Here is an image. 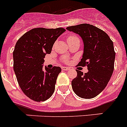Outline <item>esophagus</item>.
Returning <instances> with one entry per match:
<instances>
[{
	"mask_svg": "<svg viewBox=\"0 0 127 127\" xmlns=\"http://www.w3.org/2000/svg\"><path fill=\"white\" fill-rule=\"evenodd\" d=\"M61 68L62 70H68L69 69H70V68H68V67H66V66H63Z\"/></svg>",
	"mask_w": 127,
	"mask_h": 127,
	"instance_id": "obj_1",
	"label": "esophagus"
}]
</instances>
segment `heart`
Listing matches in <instances>:
<instances>
[{"instance_id":"b5f03b06","label":"heart","mask_w":127,"mask_h":127,"mask_svg":"<svg viewBox=\"0 0 127 127\" xmlns=\"http://www.w3.org/2000/svg\"><path fill=\"white\" fill-rule=\"evenodd\" d=\"M76 38H78V37L76 36V35L71 34V35H70V36H68V38H67V42H68V41H70V40H74V39H76ZM62 60L64 62H66V59L65 57H63Z\"/></svg>"}]
</instances>
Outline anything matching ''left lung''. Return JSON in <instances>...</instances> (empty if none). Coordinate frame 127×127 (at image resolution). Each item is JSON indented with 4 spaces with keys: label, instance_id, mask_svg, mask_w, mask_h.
<instances>
[{
    "label": "left lung",
    "instance_id": "left-lung-1",
    "mask_svg": "<svg viewBox=\"0 0 127 127\" xmlns=\"http://www.w3.org/2000/svg\"><path fill=\"white\" fill-rule=\"evenodd\" d=\"M83 39L84 51L78 66H87L88 72L76 70L77 76L72 81L74 92L83 98H92L108 85L114 69L115 52L114 44L102 30L89 24L66 27Z\"/></svg>",
    "mask_w": 127,
    "mask_h": 127
}]
</instances>
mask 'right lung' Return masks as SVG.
I'll list each match as a JSON object with an SVG mask.
<instances>
[{"mask_svg":"<svg viewBox=\"0 0 127 127\" xmlns=\"http://www.w3.org/2000/svg\"><path fill=\"white\" fill-rule=\"evenodd\" d=\"M66 30L35 28L17 40L13 52V70L23 93L36 102H43L51 96L61 68H43L44 57L51 53L53 44Z\"/></svg>","mask_w":127,"mask_h":127,"instance_id":"add662e5","label":"right lung"}]
</instances>
